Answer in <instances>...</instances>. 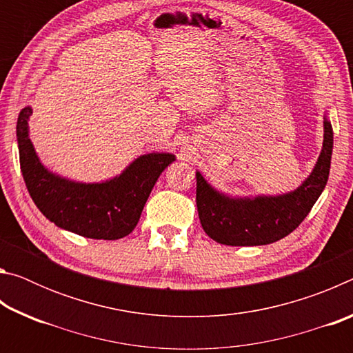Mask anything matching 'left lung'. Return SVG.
Wrapping results in <instances>:
<instances>
[{"instance_id": "left-lung-1", "label": "left lung", "mask_w": 353, "mask_h": 353, "mask_svg": "<svg viewBox=\"0 0 353 353\" xmlns=\"http://www.w3.org/2000/svg\"><path fill=\"white\" fill-rule=\"evenodd\" d=\"M333 151L332 123L324 117V141L313 171L296 190L271 196H230L196 171V204L205 234L227 246H263L282 240L305 219L324 191Z\"/></svg>"}]
</instances>
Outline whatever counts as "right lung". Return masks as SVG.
Here are the masks:
<instances>
[{"label":"right lung","instance_id":"right-lung-1","mask_svg":"<svg viewBox=\"0 0 353 353\" xmlns=\"http://www.w3.org/2000/svg\"><path fill=\"white\" fill-rule=\"evenodd\" d=\"M31 107L17 121L20 166L29 194L46 219L63 230L93 240H119L139 223L155 182L176 160L171 152L137 157L121 174L103 182H76L43 166L29 139Z\"/></svg>","mask_w":353,"mask_h":353}]
</instances>
